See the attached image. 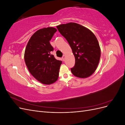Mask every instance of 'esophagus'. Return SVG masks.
<instances>
[{
	"mask_svg": "<svg viewBox=\"0 0 125 125\" xmlns=\"http://www.w3.org/2000/svg\"><path fill=\"white\" fill-rule=\"evenodd\" d=\"M62 60H63V61H65V59H66V56H65V55H63V56H62Z\"/></svg>",
	"mask_w": 125,
	"mask_h": 125,
	"instance_id": "1",
	"label": "esophagus"
}]
</instances>
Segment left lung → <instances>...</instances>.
<instances>
[{
    "label": "left lung",
    "mask_w": 125,
    "mask_h": 125,
    "mask_svg": "<svg viewBox=\"0 0 125 125\" xmlns=\"http://www.w3.org/2000/svg\"><path fill=\"white\" fill-rule=\"evenodd\" d=\"M57 28L69 44L74 56L72 73L80 78L90 77L96 69L101 57L100 47L95 35L84 26L73 22L59 25Z\"/></svg>",
    "instance_id": "left-lung-1"
}]
</instances>
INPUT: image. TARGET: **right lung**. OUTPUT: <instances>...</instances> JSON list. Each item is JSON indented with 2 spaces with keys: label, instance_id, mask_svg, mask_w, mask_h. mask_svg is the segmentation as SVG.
Wrapping results in <instances>:
<instances>
[{
  "label": "right lung",
  "instance_id": "right-lung-1",
  "mask_svg": "<svg viewBox=\"0 0 125 125\" xmlns=\"http://www.w3.org/2000/svg\"><path fill=\"white\" fill-rule=\"evenodd\" d=\"M57 29L48 27L37 30L26 45L24 60L30 73L36 80L44 84H51L58 78L61 60L51 54L54 48L50 41Z\"/></svg>",
  "mask_w": 125,
  "mask_h": 125
}]
</instances>
